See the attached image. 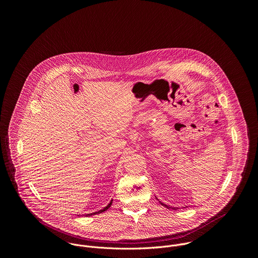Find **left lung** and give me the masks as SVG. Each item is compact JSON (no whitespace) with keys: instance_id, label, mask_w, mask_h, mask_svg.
<instances>
[{"instance_id":"8db88e82","label":"left lung","mask_w":258,"mask_h":258,"mask_svg":"<svg viewBox=\"0 0 258 258\" xmlns=\"http://www.w3.org/2000/svg\"><path fill=\"white\" fill-rule=\"evenodd\" d=\"M161 204H162V205H163V206H165V207H166V208H168V209H170V208H171V207H170V206H167V205H166V204H163V203H161ZM173 209H175V208H173Z\"/></svg>"}]
</instances>
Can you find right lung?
Returning <instances> with one entry per match:
<instances>
[{
  "label": "right lung",
  "mask_w": 258,
  "mask_h": 258,
  "mask_svg": "<svg viewBox=\"0 0 258 258\" xmlns=\"http://www.w3.org/2000/svg\"><path fill=\"white\" fill-rule=\"evenodd\" d=\"M111 204H112V200H111V202H110L106 207H104L102 210H100V211H97V212H94V213H89V214H86V216H91V215H94V214H99V213H102V212H104L105 210H107L110 206H111Z\"/></svg>",
  "instance_id": "1"
}]
</instances>
